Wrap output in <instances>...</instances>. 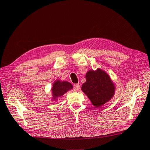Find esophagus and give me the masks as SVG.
Listing matches in <instances>:
<instances>
[{"mask_svg":"<svg viewBox=\"0 0 150 150\" xmlns=\"http://www.w3.org/2000/svg\"><path fill=\"white\" fill-rule=\"evenodd\" d=\"M74 87V89L78 91L80 89V85H79V84H75Z\"/></svg>","mask_w":150,"mask_h":150,"instance_id":"esophagus-1","label":"esophagus"}]
</instances>
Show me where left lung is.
<instances>
[{
	"label": "left lung",
	"instance_id": "1",
	"mask_svg": "<svg viewBox=\"0 0 150 150\" xmlns=\"http://www.w3.org/2000/svg\"><path fill=\"white\" fill-rule=\"evenodd\" d=\"M86 79L81 89L96 108L103 106L115 94V83L107 72L101 68L88 71L86 74Z\"/></svg>",
	"mask_w": 150,
	"mask_h": 150
}]
</instances>
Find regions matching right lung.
Listing matches in <instances>:
<instances>
[{
  "instance_id": "obj_1",
  "label": "right lung",
  "mask_w": 150,
  "mask_h": 150,
  "mask_svg": "<svg viewBox=\"0 0 150 150\" xmlns=\"http://www.w3.org/2000/svg\"><path fill=\"white\" fill-rule=\"evenodd\" d=\"M72 89H73V86L68 81H61L60 79L56 80L53 83L51 89V101L57 102L59 98L62 97L65 93Z\"/></svg>"
}]
</instances>
